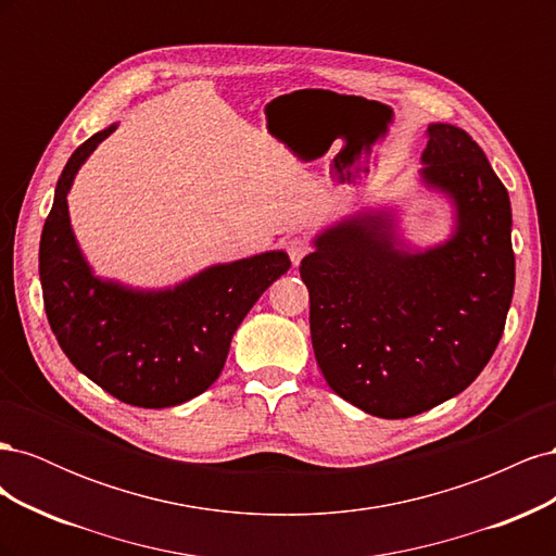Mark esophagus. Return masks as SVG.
Returning a JSON list of instances; mask_svg holds the SVG:
<instances>
[{
    "label": "esophagus",
    "mask_w": 556,
    "mask_h": 556,
    "mask_svg": "<svg viewBox=\"0 0 556 556\" xmlns=\"http://www.w3.org/2000/svg\"><path fill=\"white\" fill-rule=\"evenodd\" d=\"M308 252H311V243H308L306 239L294 237V239L288 241V255H290V260H292L294 266H299L301 260H304V257L308 255Z\"/></svg>",
    "instance_id": "1"
}]
</instances>
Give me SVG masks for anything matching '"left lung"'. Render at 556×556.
Masks as SVG:
<instances>
[{
    "label": "left lung",
    "mask_w": 556,
    "mask_h": 556,
    "mask_svg": "<svg viewBox=\"0 0 556 556\" xmlns=\"http://www.w3.org/2000/svg\"><path fill=\"white\" fill-rule=\"evenodd\" d=\"M422 162V180L457 208L450 241L401 250L390 215L362 211L317 237L299 266L319 371L341 399L384 419L464 392L492 359L515 290L510 197L482 148L435 123Z\"/></svg>",
    "instance_id": "obj_1"
}]
</instances>
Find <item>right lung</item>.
Returning <instances> with one entry per match:
<instances>
[{
	"instance_id": "add662e5",
	"label": "right lung",
	"mask_w": 556,
	"mask_h": 556,
	"mask_svg": "<svg viewBox=\"0 0 556 556\" xmlns=\"http://www.w3.org/2000/svg\"><path fill=\"white\" fill-rule=\"evenodd\" d=\"M115 129L97 131L66 162L41 231L43 308L62 352L117 401L169 408L220 376L233 331L264 290L288 274L285 252L217 264L164 292H139L92 276L66 211L80 164Z\"/></svg>"
}]
</instances>
